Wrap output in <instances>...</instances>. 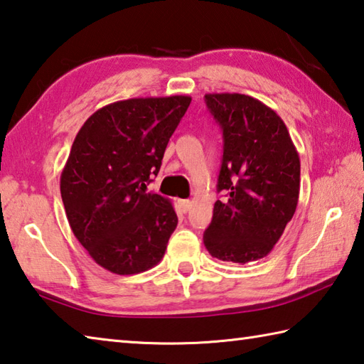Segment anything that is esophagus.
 I'll return each mask as SVG.
<instances>
[{
	"instance_id": "1",
	"label": "esophagus",
	"mask_w": 364,
	"mask_h": 364,
	"mask_svg": "<svg viewBox=\"0 0 364 364\" xmlns=\"http://www.w3.org/2000/svg\"><path fill=\"white\" fill-rule=\"evenodd\" d=\"M180 207H181L183 213H188L191 207H193V202H191V200H180Z\"/></svg>"
}]
</instances>
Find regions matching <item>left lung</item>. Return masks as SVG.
I'll list each match as a JSON object with an SVG mask.
<instances>
[{
    "mask_svg": "<svg viewBox=\"0 0 364 364\" xmlns=\"http://www.w3.org/2000/svg\"><path fill=\"white\" fill-rule=\"evenodd\" d=\"M224 138L213 218L203 232L208 253L247 264L267 256L299 200L301 162L285 122L243 94H207Z\"/></svg>",
    "mask_w": 364,
    "mask_h": 364,
    "instance_id": "obj_1",
    "label": "left lung"
}]
</instances>
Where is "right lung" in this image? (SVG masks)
Here are the masks:
<instances>
[{
    "label": "right lung",
    "mask_w": 364,
    "mask_h": 364,
    "mask_svg": "<svg viewBox=\"0 0 364 364\" xmlns=\"http://www.w3.org/2000/svg\"><path fill=\"white\" fill-rule=\"evenodd\" d=\"M188 95L129 98L97 109L73 141L60 176L70 228L98 266L134 275L157 266L178 216L146 191L159 173Z\"/></svg>",
    "instance_id": "obj_1"
}]
</instances>
